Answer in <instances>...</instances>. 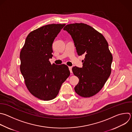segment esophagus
Instances as JSON below:
<instances>
[{"label":"esophagus","mask_w":132,"mask_h":132,"mask_svg":"<svg viewBox=\"0 0 132 132\" xmlns=\"http://www.w3.org/2000/svg\"><path fill=\"white\" fill-rule=\"evenodd\" d=\"M68 68H69V70H70V73H72V67H71V66H69V67H68Z\"/></svg>","instance_id":"obj_1"}]
</instances>
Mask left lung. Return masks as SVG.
I'll use <instances>...</instances> for the list:
<instances>
[{
	"label": "left lung",
	"instance_id": "1",
	"mask_svg": "<svg viewBox=\"0 0 132 132\" xmlns=\"http://www.w3.org/2000/svg\"><path fill=\"white\" fill-rule=\"evenodd\" d=\"M71 36L78 55H85L82 68L72 67L73 74L79 79L75 91L83 97L98 93L111 72L112 55L103 35L84 23L67 25L64 28Z\"/></svg>",
	"mask_w": 132,
	"mask_h": 132
}]
</instances>
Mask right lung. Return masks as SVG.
<instances>
[{
  "instance_id": "1",
  "label": "right lung",
  "mask_w": 132,
  "mask_h": 132,
  "mask_svg": "<svg viewBox=\"0 0 132 132\" xmlns=\"http://www.w3.org/2000/svg\"><path fill=\"white\" fill-rule=\"evenodd\" d=\"M65 24L43 26L27 36L20 52V70L30 93L43 100L54 99L63 83L70 75L64 64H51L52 43Z\"/></svg>"
}]
</instances>
